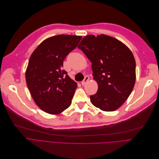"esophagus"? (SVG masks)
<instances>
[{
    "instance_id": "esophagus-1",
    "label": "esophagus",
    "mask_w": 159,
    "mask_h": 159,
    "mask_svg": "<svg viewBox=\"0 0 159 159\" xmlns=\"http://www.w3.org/2000/svg\"><path fill=\"white\" fill-rule=\"evenodd\" d=\"M89 80V76H85L84 80L81 81V85H84Z\"/></svg>"
}]
</instances>
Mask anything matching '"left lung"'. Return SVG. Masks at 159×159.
Instances as JSON below:
<instances>
[{
  "instance_id": "1",
  "label": "left lung",
  "mask_w": 159,
  "mask_h": 159,
  "mask_svg": "<svg viewBox=\"0 0 159 159\" xmlns=\"http://www.w3.org/2000/svg\"><path fill=\"white\" fill-rule=\"evenodd\" d=\"M78 48L92 63L96 93L90 96L95 107L104 111L118 109L131 93L136 80V63L131 50L106 35H89Z\"/></svg>"
}]
</instances>
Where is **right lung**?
<instances>
[{
	"mask_svg": "<svg viewBox=\"0 0 159 159\" xmlns=\"http://www.w3.org/2000/svg\"><path fill=\"white\" fill-rule=\"evenodd\" d=\"M81 39L72 35L49 37L30 56L26 84L35 103L44 112L57 115L70 105L77 84L63 69V61Z\"/></svg>",
	"mask_w": 159,
	"mask_h": 159,
	"instance_id": "obj_1",
	"label": "right lung"
}]
</instances>
